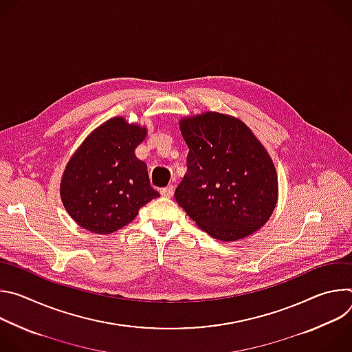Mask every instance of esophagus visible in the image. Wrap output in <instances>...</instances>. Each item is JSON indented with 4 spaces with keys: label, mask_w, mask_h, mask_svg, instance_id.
<instances>
[{
    "label": "esophagus",
    "mask_w": 352,
    "mask_h": 352,
    "mask_svg": "<svg viewBox=\"0 0 352 352\" xmlns=\"http://www.w3.org/2000/svg\"><path fill=\"white\" fill-rule=\"evenodd\" d=\"M160 193H162V196H164V197H171V196L174 195V185H168V186L163 188V189L160 190Z\"/></svg>",
    "instance_id": "1"
}]
</instances>
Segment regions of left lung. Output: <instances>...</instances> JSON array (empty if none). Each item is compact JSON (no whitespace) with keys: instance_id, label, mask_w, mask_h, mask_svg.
Wrapping results in <instances>:
<instances>
[{"instance_id":"8db88e82","label":"left lung","mask_w":352,"mask_h":352,"mask_svg":"<svg viewBox=\"0 0 352 352\" xmlns=\"http://www.w3.org/2000/svg\"><path fill=\"white\" fill-rule=\"evenodd\" d=\"M189 152L177 204L210 236L228 242L258 231L278 196L272 157L241 120L205 113L179 121Z\"/></svg>"}]
</instances>
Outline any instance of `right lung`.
Wrapping results in <instances>:
<instances>
[{"label":"right lung","instance_id":"1","mask_svg":"<svg viewBox=\"0 0 352 352\" xmlns=\"http://www.w3.org/2000/svg\"><path fill=\"white\" fill-rule=\"evenodd\" d=\"M146 126L116 117L96 128L68 162L60 186L64 208L85 230L111 234L160 193L147 166L135 156Z\"/></svg>","mask_w":352,"mask_h":352}]
</instances>
